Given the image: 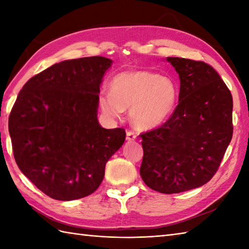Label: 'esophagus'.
<instances>
[{"mask_svg":"<svg viewBox=\"0 0 249 249\" xmlns=\"http://www.w3.org/2000/svg\"><path fill=\"white\" fill-rule=\"evenodd\" d=\"M136 138H137V136H136V134L134 133V131H127V134H126V140L127 141H134V140H136Z\"/></svg>","mask_w":249,"mask_h":249,"instance_id":"1","label":"esophagus"}]
</instances>
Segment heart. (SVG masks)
<instances>
[{
	"mask_svg": "<svg viewBox=\"0 0 249 249\" xmlns=\"http://www.w3.org/2000/svg\"><path fill=\"white\" fill-rule=\"evenodd\" d=\"M178 89L172 79L146 71L119 73L111 82V92L99 95L105 113L118 118L125 109L137 128L149 130L165 123L173 112Z\"/></svg>",
	"mask_w": 249,
	"mask_h": 249,
	"instance_id": "b5f03b06",
	"label": "heart"
}]
</instances>
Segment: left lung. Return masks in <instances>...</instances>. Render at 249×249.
Returning <instances> with one entry per match:
<instances>
[{
	"mask_svg": "<svg viewBox=\"0 0 249 249\" xmlns=\"http://www.w3.org/2000/svg\"><path fill=\"white\" fill-rule=\"evenodd\" d=\"M179 78L178 104L161 127L142 134L140 176L161 194L202 186L213 178L232 139V95L204 62L167 57Z\"/></svg>",
	"mask_w": 249,
	"mask_h": 249,
	"instance_id": "obj_1",
	"label": "left lung"
}]
</instances>
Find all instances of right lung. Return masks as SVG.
<instances>
[{"mask_svg": "<svg viewBox=\"0 0 249 249\" xmlns=\"http://www.w3.org/2000/svg\"><path fill=\"white\" fill-rule=\"evenodd\" d=\"M112 60H66L32 77L19 92L8 120L15 160L52 199L91 195L106 163L123 145V128L106 129L97 119L100 84Z\"/></svg>", "mask_w": 249, "mask_h": 249, "instance_id": "add662e5", "label": "right lung"}]
</instances>
